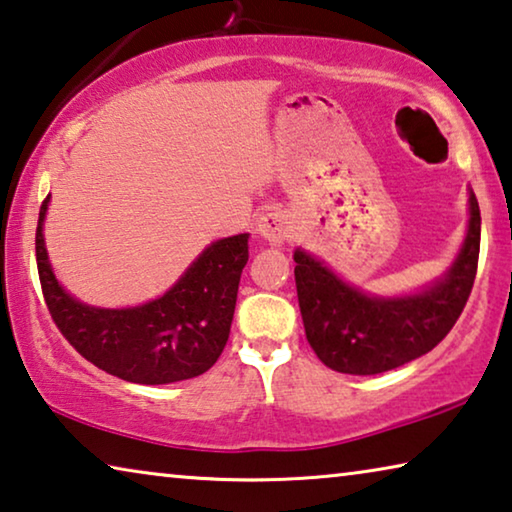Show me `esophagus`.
Segmentation results:
<instances>
[{
	"label": "esophagus",
	"instance_id": "1",
	"mask_svg": "<svg viewBox=\"0 0 512 512\" xmlns=\"http://www.w3.org/2000/svg\"><path fill=\"white\" fill-rule=\"evenodd\" d=\"M256 231L261 233V238L272 242V245H281V242H286L290 235V222L281 210H270L258 219Z\"/></svg>",
	"mask_w": 512,
	"mask_h": 512
}]
</instances>
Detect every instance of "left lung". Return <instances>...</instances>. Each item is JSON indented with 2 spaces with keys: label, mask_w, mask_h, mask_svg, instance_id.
Masks as SVG:
<instances>
[{
  "label": "left lung",
  "mask_w": 512,
  "mask_h": 512,
  "mask_svg": "<svg viewBox=\"0 0 512 512\" xmlns=\"http://www.w3.org/2000/svg\"><path fill=\"white\" fill-rule=\"evenodd\" d=\"M465 245L442 281L412 297L380 300L348 286L304 251H295L297 300L306 341L338 373L377 375L426 355L451 332L474 288L481 210L469 194Z\"/></svg>",
  "instance_id": "1"
}]
</instances>
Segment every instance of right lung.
Masks as SVG:
<instances>
[{
    "label": "right lung",
    "instance_id": "add662e5",
    "mask_svg": "<svg viewBox=\"0 0 512 512\" xmlns=\"http://www.w3.org/2000/svg\"><path fill=\"white\" fill-rule=\"evenodd\" d=\"M43 201L36 226V263L47 311L66 341L109 375L137 384L190 380L215 364L231 334L249 235L224 238L203 251L160 300L135 309H93L54 279L43 242Z\"/></svg>",
    "mask_w": 512,
    "mask_h": 512
}]
</instances>
